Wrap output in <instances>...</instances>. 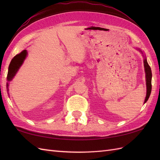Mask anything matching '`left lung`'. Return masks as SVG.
Masks as SVG:
<instances>
[{"label": "left lung", "instance_id": "1", "mask_svg": "<svg viewBox=\"0 0 160 160\" xmlns=\"http://www.w3.org/2000/svg\"><path fill=\"white\" fill-rule=\"evenodd\" d=\"M142 52V51L140 50ZM144 69H145V73H146V82H147V96H146L144 103H146L148 100L149 96H150L151 93V79H152V72H151V69L150 66L148 65L147 62V58H146V56H144Z\"/></svg>", "mask_w": 160, "mask_h": 160}]
</instances>
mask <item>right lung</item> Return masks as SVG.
<instances>
[{
    "label": "right lung",
    "mask_w": 160,
    "mask_h": 160,
    "mask_svg": "<svg viewBox=\"0 0 160 160\" xmlns=\"http://www.w3.org/2000/svg\"><path fill=\"white\" fill-rule=\"evenodd\" d=\"M27 55H28L27 50H23L22 52H20L19 54H17V55L13 57V58L11 62H10L8 69V77H7L8 82H7L6 87L8 91H9V82L11 80H12L13 78L15 76L17 71H18L20 66L22 64L24 60L26 58Z\"/></svg>",
    "instance_id": "right-lung-1"
}]
</instances>
